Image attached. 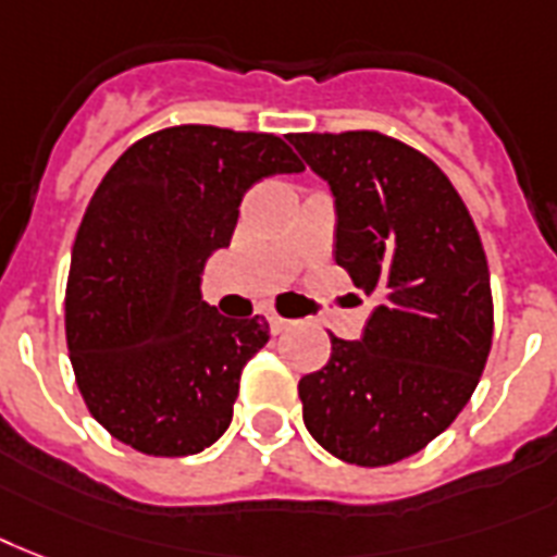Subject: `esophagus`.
<instances>
[{"mask_svg":"<svg viewBox=\"0 0 557 557\" xmlns=\"http://www.w3.org/2000/svg\"><path fill=\"white\" fill-rule=\"evenodd\" d=\"M269 325H271V332L274 334H283L292 329V320L286 318H280V314H269Z\"/></svg>","mask_w":557,"mask_h":557,"instance_id":"34e87169","label":"esophagus"}]
</instances>
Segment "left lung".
<instances>
[{
  "mask_svg": "<svg viewBox=\"0 0 557 557\" xmlns=\"http://www.w3.org/2000/svg\"><path fill=\"white\" fill-rule=\"evenodd\" d=\"M334 197V260L374 297L357 341L297 386L334 458L386 467L435 441L481 381L492 346L490 265L435 162L377 131L288 134Z\"/></svg>",
  "mask_w": 557,
  "mask_h": 557,
  "instance_id": "left-lung-1",
  "label": "left lung"
}]
</instances>
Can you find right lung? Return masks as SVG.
Instances as JSON below:
<instances>
[{"mask_svg":"<svg viewBox=\"0 0 557 557\" xmlns=\"http://www.w3.org/2000/svg\"><path fill=\"white\" fill-rule=\"evenodd\" d=\"M300 171L274 134L180 125L134 143L99 183L71 255L65 332L85 406L116 441L183 458L228 429L269 323L208 306L202 269L232 243L248 188Z\"/></svg>","mask_w":557,"mask_h":557,"instance_id":"add662e5","label":"right lung"}]
</instances>
